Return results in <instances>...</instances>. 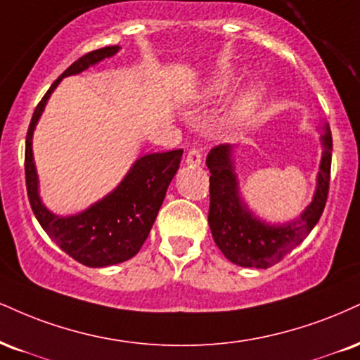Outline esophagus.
<instances>
[{"label":"esophagus","mask_w":360,"mask_h":360,"mask_svg":"<svg viewBox=\"0 0 360 360\" xmlns=\"http://www.w3.org/2000/svg\"><path fill=\"white\" fill-rule=\"evenodd\" d=\"M202 162V155H201V153H199L198 149H189V153H188V155H186V164H188V166H199V164Z\"/></svg>","instance_id":"34e87169"}]
</instances>
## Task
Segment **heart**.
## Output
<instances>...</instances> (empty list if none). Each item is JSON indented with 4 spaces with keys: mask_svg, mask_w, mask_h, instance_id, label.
I'll return each mask as SVG.
<instances>
[{
    "mask_svg": "<svg viewBox=\"0 0 360 360\" xmlns=\"http://www.w3.org/2000/svg\"><path fill=\"white\" fill-rule=\"evenodd\" d=\"M226 84H228L226 79L213 80L210 85H206L205 89H202L201 97L202 98L216 97V95L223 92V89L226 86ZM262 98H263V89H262V86H251V89H248L246 92L241 94L240 97H238L235 101V103H233V109H231L233 122H235L236 125L245 124L246 120H248L251 117V114L257 110L258 103L262 102Z\"/></svg>",
    "mask_w": 360,
    "mask_h": 360,
    "instance_id": "1",
    "label": "heart"
}]
</instances>
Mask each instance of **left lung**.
I'll return each mask as SVG.
<instances>
[{
  "instance_id": "8db88e82",
  "label": "left lung",
  "mask_w": 360,
  "mask_h": 360,
  "mask_svg": "<svg viewBox=\"0 0 360 360\" xmlns=\"http://www.w3.org/2000/svg\"><path fill=\"white\" fill-rule=\"evenodd\" d=\"M320 139L323 150L314 199L300 218L285 224L259 221L241 201L236 174L233 172L231 146L221 144L210 150L206 158L211 172L207 223L214 243L229 262L246 268H268L309 236L323 213L328 196L332 164V134L328 125L323 127Z\"/></svg>"
}]
</instances>
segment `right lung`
<instances>
[{"label":"right lung","mask_w":360,"mask_h":360,"mask_svg":"<svg viewBox=\"0 0 360 360\" xmlns=\"http://www.w3.org/2000/svg\"><path fill=\"white\" fill-rule=\"evenodd\" d=\"M120 46L89 51L56 79L33 112L25 147V176L30 205L46 235L68 257L85 266L102 268L132 258L144 245L158 218L167 186L179 169L183 149L142 155L110 194L79 214L56 216L46 210L38 194V176L33 162L32 139L46 101L63 77L86 70L103 58L115 55Z\"/></svg>","instance_id":"add662e5"}]
</instances>
